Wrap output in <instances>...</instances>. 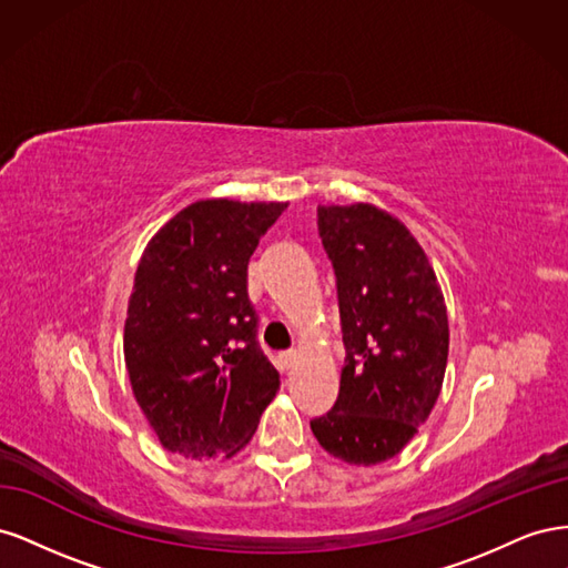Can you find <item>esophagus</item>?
Returning <instances> with one entry per match:
<instances>
[{"instance_id":"obj_1","label":"esophagus","mask_w":568,"mask_h":568,"mask_svg":"<svg viewBox=\"0 0 568 568\" xmlns=\"http://www.w3.org/2000/svg\"><path fill=\"white\" fill-rule=\"evenodd\" d=\"M296 359H298L296 351H284V353H280V367L282 369H291V367H294Z\"/></svg>"}]
</instances>
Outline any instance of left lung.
<instances>
[{"label":"left lung","instance_id":"8db88e82","mask_svg":"<svg viewBox=\"0 0 568 568\" xmlns=\"http://www.w3.org/2000/svg\"><path fill=\"white\" fill-rule=\"evenodd\" d=\"M317 232L336 274L346 363L334 407L311 422L348 464L398 455L438 400L448 313L417 239L369 203L320 205Z\"/></svg>","mask_w":568,"mask_h":568}]
</instances>
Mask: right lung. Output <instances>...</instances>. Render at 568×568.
Segmentation results:
<instances>
[{"mask_svg": "<svg viewBox=\"0 0 568 568\" xmlns=\"http://www.w3.org/2000/svg\"><path fill=\"white\" fill-rule=\"evenodd\" d=\"M286 203L196 201L151 239L134 274L125 365L165 450L232 457L280 390L257 346L248 261Z\"/></svg>", "mask_w": 568, "mask_h": 568, "instance_id": "obj_1", "label": "right lung"}]
</instances>
